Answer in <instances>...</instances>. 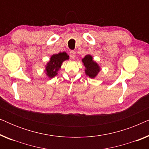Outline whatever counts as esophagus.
<instances>
[{"label": "esophagus", "mask_w": 149, "mask_h": 149, "mask_svg": "<svg viewBox=\"0 0 149 149\" xmlns=\"http://www.w3.org/2000/svg\"><path fill=\"white\" fill-rule=\"evenodd\" d=\"M70 57L72 59H74L75 57H76V52L74 51H70Z\"/></svg>", "instance_id": "1"}]
</instances>
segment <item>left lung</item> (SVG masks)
I'll return each instance as SVG.
<instances>
[{
    "instance_id": "8db88e82",
    "label": "left lung",
    "mask_w": 149,
    "mask_h": 149,
    "mask_svg": "<svg viewBox=\"0 0 149 149\" xmlns=\"http://www.w3.org/2000/svg\"><path fill=\"white\" fill-rule=\"evenodd\" d=\"M82 62L85 67V73L90 78H95L97 73L100 70V68L96 62L93 60L92 56L86 55L82 60Z\"/></svg>"
}]
</instances>
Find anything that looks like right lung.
<instances>
[{
	"instance_id": "add662e5",
	"label": "right lung",
	"mask_w": 149,
	"mask_h": 149,
	"mask_svg": "<svg viewBox=\"0 0 149 149\" xmlns=\"http://www.w3.org/2000/svg\"><path fill=\"white\" fill-rule=\"evenodd\" d=\"M68 59L69 56L65 52L53 55L51 57L50 61L46 66V74L49 78L54 77L56 74H58V71L61 68L62 62L65 60H68Z\"/></svg>"
}]
</instances>
